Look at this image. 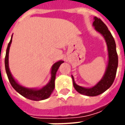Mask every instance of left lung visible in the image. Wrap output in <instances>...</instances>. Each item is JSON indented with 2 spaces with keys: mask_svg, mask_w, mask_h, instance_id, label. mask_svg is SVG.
Listing matches in <instances>:
<instances>
[{
  "mask_svg": "<svg viewBox=\"0 0 125 125\" xmlns=\"http://www.w3.org/2000/svg\"><path fill=\"white\" fill-rule=\"evenodd\" d=\"M94 20L93 26L94 29L104 37L107 45L108 62L105 73L102 78L92 88H84L78 86L74 81L73 76H72L73 87L76 91L80 94L88 96H96L108 89L114 82L118 67V55L116 50V43L112 34L100 19L95 17Z\"/></svg>",
  "mask_w": 125,
  "mask_h": 125,
  "instance_id": "left-lung-1",
  "label": "left lung"
}]
</instances>
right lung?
Instances as JSON below:
<instances>
[{
    "instance_id": "right-lung-1",
    "label": "right lung",
    "mask_w": 125,
    "mask_h": 125,
    "mask_svg": "<svg viewBox=\"0 0 125 125\" xmlns=\"http://www.w3.org/2000/svg\"><path fill=\"white\" fill-rule=\"evenodd\" d=\"M12 35L10 39L9 43L8 44L7 46V52H6V55L4 59V63H5V70L7 72L8 78L9 80L10 83L11 84L12 88L21 95L25 97L28 99L32 100H42L48 98L50 95L53 91L55 88V75L57 73V71L60 65L64 62L62 60H60L59 62L55 63L52 65V70H51V79L49 80V83L43 86L41 89H35V88H27L25 87L22 86L21 85L18 83L15 80L14 78L12 77V74L10 73L9 67V49L10 44L12 42Z\"/></svg>"
}]
</instances>
